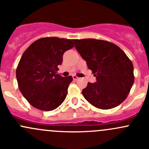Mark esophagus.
<instances>
[{
  "mask_svg": "<svg viewBox=\"0 0 149 149\" xmlns=\"http://www.w3.org/2000/svg\"><path fill=\"white\" fill-rule=\"evenodd\" d=\"M79 79V78L77 77V76H75V75H74V76H73V80H74V81L78 80V79Z\"/></svg>",
  "mask_w": 149,
  "mask_h": 149,
  "instance_id": "34e87169",
  "label": "esophagus"
}]
</instances>
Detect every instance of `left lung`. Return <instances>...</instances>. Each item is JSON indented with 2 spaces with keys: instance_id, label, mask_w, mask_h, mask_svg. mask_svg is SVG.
I'll return each instance as SVG.
<instances>
[{
  "instance_id": "1",
  "label": "left lung",
  "mask_w": 149,
  "mask_h": 149,
  "mask_svg": "<svg viewBox=\"0 0 149 149\" xmlns=\"http://www.w3.org/2000/svg\"><path fill=\"white\" fill-rule=\"evenodd\" d=\"M73 41L97 79V82H88L82 90L84 98L102 109L120 104L134 83L133 65L128 57L119 47L109 42L95 39Z\"/></svg>"
}]
</instances>
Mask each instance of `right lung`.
<instances>
[{
  "label": "right lung",
  "instance_id": "obj_1",
  "mask_svg": "<svg viewBox=\"0 0 149 149\" xmlns=\"http://www.w3.org/2000/svg\"><path fill=\"white\" fill-rule=\"evenodd\" d=\"M73 47L71 40L45 37L34 42L23 53L16 79L21 93L34 107L51 111L64 102L73 78L56 73L64 52Z\"/></svg>",
  "mask_w": 149,
  "mask_h": 149
}]
</instances>
